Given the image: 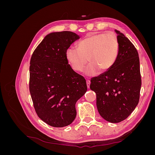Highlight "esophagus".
Here are the masks:
<instances>
[{
	"instance_id": "1",
	"label": "esophagus",
	"mask_w": 155,
	"mask_h": 155,
	"mask_svg": "<svg viewBox=\"0 0 155 155\" xmlns=\"http://www.w3.org/2000/svg\"><path fill=\"white\" fill-rule=\"evenodd\" d=\"M86 82H87V87H88V88H89V87H90V85H91V81L89 80V79H87Z\"/></svg>"
}]
</instances>
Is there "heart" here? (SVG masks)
Listing matches in <instances>:
<instances>
[{
    "instance_id": "b5f03b06",
    "label": "heart",
    "mask_w": 155,
    "mask_h": 155,
    "mask_svg": "<svg viewBox=\"0 0 155 155\" xmlns=\"http://www.w3.org/2000/svg\"><path fill=\"white\" fill-rule=\"evenodd\" d=\"M119 48L118 39L115 34H95L79 41L78 48L69 47L66 51V58L76 72H82L89 61L91 64L86 68L85 74L94 76L99 70L107 71L114 66Z\"/></svg>"
}]
</instances>
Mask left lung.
<instances>
[{
    "label": "left lung",
    "instance_id": "8db88e82",
    "mask_svg": "<svg viewBox=\"0 0 155 155\" xmlns=\"http://www.w3.org/2000/svg\"><path fill=\"white\" fill-rule=\"evenodd\" d=\"M119 54L114 66L91 80L96 94V105L103 118L119 123L132 113L140 100L142 85L138 53L134 45L119 31Z\"/></svg>",
    "mask_w": 155,
    "mask_h": 155
}]
</instances>
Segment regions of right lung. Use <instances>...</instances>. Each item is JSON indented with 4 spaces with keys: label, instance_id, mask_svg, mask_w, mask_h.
I'll list each match as a JSON object with an SVG mask.
<instances>
[{
    "label": "right lung",
    "instance_id": "right-lung-1",
    "mask_svg": "<svg viewBox=\"0 0 155 155\" xmlns=\"http://www.w3.org/2000/svg\"><path fill=\"white\" fill-rule=\"evenodd\" d=\"M79 37L74 32H54L37 46L30 59L29 89L39 118L54 127L72 123L75 105L87 91L85 79L68 64L66 51Z\"/></svg>",
    "mask_w": 155,
    "mask_h": 155
}]
</instances>
